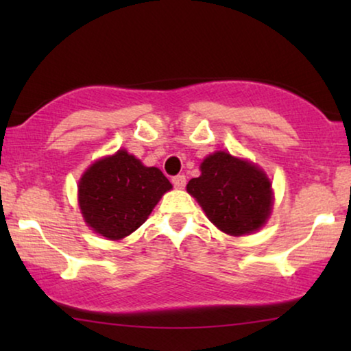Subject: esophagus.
Returning a JSON list of instances; mask_svg holds the SVG:
<instances>
[{
  "label": "esophagus",
  "mask_w": 351,
  "mask_h": 351,
  "mask_svg": "<svg viewBox=\"0 0 351 351\" xmlns=\"http://www.w3.org/2000/svg\"><path fill=\"white\" fill-rule=\"evenodd\" d=\"M186 184V179L184 174H179V176H174L172 177V185L177 186V189H184Z\"/></svg>",
  "instance_id": "34e87169"
}]
</instances>
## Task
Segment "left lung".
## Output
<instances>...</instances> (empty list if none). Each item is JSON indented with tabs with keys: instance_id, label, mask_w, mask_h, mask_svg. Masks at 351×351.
I'll use <instances>...</instances> for the list:
<instances>
[{
	"instance_id": "obj_1",
	"label": "left lung",
	"mask_w": 351,
	"mask_h": 351,
	"mask_svg": "<svg viewBox=\"0 0 351 351\" xmlns=\"http://www.w3.org/2000/svg\"><path fill=\"white\" fill-rule=\"evenodd\" d=\"M186 190L210 222L233 237L256 232L271 210V186L267 176L251 162L225 152L206 158L201 176L191 179Z\"/></svg>"
}]
</instances>
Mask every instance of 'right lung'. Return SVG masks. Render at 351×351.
I'll list each match as a JSON object with an SVG mask.
<instances>
[{
  "mask_svg": "<svg viewBox=\"0 0 351 351\" xmlns=\"http://www.w3.org/2000/svg\"><path fill=\"white\" fill-rule=\"evenodd\" d=\"M171 182L158 167H145L119 150L86 171L80 180L81 214L90 228L108 239H121L148 219Z\"/></svg>",
  "mask_w": 351,
  "mask_h": 351,
  "instance_id": "add662e5",
  "label": "right lung"
}]
</instances>
